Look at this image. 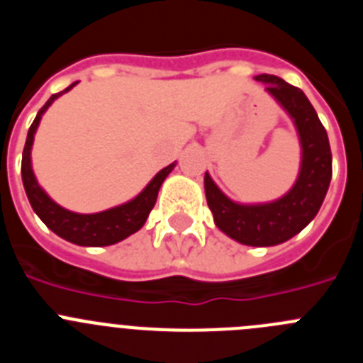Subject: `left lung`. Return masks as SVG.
Returning a JSON list of instances; mask_svg holds the SVG:
<instances>
[{
  "mask_svg": "<svg viewBox=\"0 0 363 363\" xmlns=\"http://www.w3.org/2000/svg\"><path fill=\"white\" fill-rule=\"evenodd\" d=\"M258 82L280 101L294 120L301 142V169L296 184L284 198L264 205H240L214 185L205 172V196L214 223L243 245L269 247L287 242L318 214L331 184L333 154L325 127L307 96L278 76L259 74Z\"/></svg>",
  "mask_w": 363,
  "mask_h": 363,
  "instance_id": "left-lung-1",
  "label": "left lung"
}]
</instances>
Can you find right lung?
Here are the masks:
<instances>
[{
    "mask_svg": "<svg viewBox=\"0 0 363 363\" xmlns=\"http://www.w3.org/2000/svg\"><path fill=\"white\" fill-rule=\"evenodd\" d=\"M74 85H76V83L67 86L65 91L50 96L49 101L40 108L38 116L32 121L30 129H28L27 134V142H25L23 158H21V178H23V187L34 213H36L45 225L49 227L52 233H56L57 236H62L63 240H67V242L70 243H76V245H112V243L121 242V240H125L127 236H130V234H134L136 230L142 229L147 216H149L154 203H156V198H158V191L160 187H162L163 179H165L167 176H169V172L172 171L174 163H171L169 167L162 169L158 174L154 176L152 182H150L134 200H130L129 203L120 205V207H114V209H108L104 211V213L96 214H78L70 213V211L63 209V207H60L57 203H54V201L45 194L43 189L38 185L36 178H34V172H32L30 167V149L32 142H34V133H36L38 125H40L41 114L47 111V107L52 104L57 96H62L63 92L70 91Z\"/></svg>",
    "mask_w": 363,
    "mask_h": 363,
    "instance_id": "right-lung-1",
    "label": "right lung"
}]
</instances>
